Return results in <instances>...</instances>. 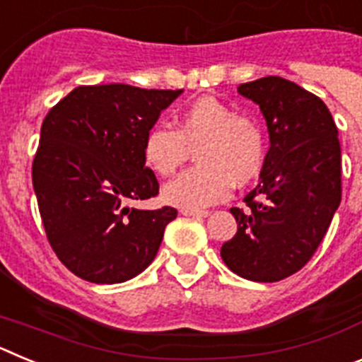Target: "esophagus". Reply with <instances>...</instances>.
<instances>
[{
  "mask_svg": "<svg viewBox=\"0 0 362 362\" xmlns=\"http://www.w3.org/2000/svg\"><path fill=\"white\" fill-rule=\"evenodd\" d=\"M183 216H192V217H209L210 212L209 210H192V209H183L181 210Z\"/></svg>",
  "mask_w": 362,
  "mask_h": 362,
  "instance_id": "esophagus-1",
  "label": "esophagus"
}]
</instances>
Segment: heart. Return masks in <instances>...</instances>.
<instances>
[{
  "mask_svg": "<svg viewBox=\"0 0 362 362\" xmlns=\"http://www.w3.org/2000/svg\"><path fill=\"white\" fill-rule=\"evenodd\" d=\"M175 130L156 124L143 141V158L161 177L172 175L196 150L197 165L163 188L166 203L199 210L226 199L259 175L267 159L263 121L214 95L192 101L174 119Z\"/></svg>",
  "mask_w": 362,
  "mask_h": 362,
  "instance_id": "obj_1",
  "label": "heart"
}]
</instances>
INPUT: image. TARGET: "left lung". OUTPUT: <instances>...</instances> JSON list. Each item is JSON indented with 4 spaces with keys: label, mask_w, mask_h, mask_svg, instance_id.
Here are the masks:
<instances>
[{
    "label": "left lung",
    "mask_w": 362,
    "mask_h": 362,
    "mask_svg": "<svg viewBox=\"0 0 362 362\" xmlns=\"http://www.w3.org/2000/svg\"><path fill=\"white\" fill-rule=\"evenodd\" d=\"M238 92L263 112L270 148L246 210L230 209L238 232L221 257L243 279L276 283L308 263L339 209L337 127L321 98L279 76L243 83Z\"/></svg>",
    "instance_id": "1"
}]
</instances>
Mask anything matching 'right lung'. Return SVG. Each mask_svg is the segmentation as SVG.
Returning a JSON list of instances; mask_svg holds the SVG:
<instances>
[{"instance_id":"add662e5","label":"right lung","mask_w":362,"mask_h":362,"mask_svg":"<svg viewBox=\"0 0 362 362\" xmlns=\"http://www.w3.org/2000/svg\"><path fill=\"white\" fill-rule=\"evenodd\" d=\"M181 92L83 85L43 119L32 185L52 250L81 279L123 283L158 254L177 210H137L129 203L159 194L143 141Z\"/></svg>"}]
</instances>
